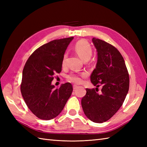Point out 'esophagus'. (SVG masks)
<instances>
[{
    "mask_svg": "<svg viewBox=\"0 0 147 147\" xmlns=\"http://www.w3.org/2000/svg\"><path fill=\"white\" fill-rule=\"evenodd\" d=\"M78 88V85H73V89H74V90H76V89H77Z\"/></svg>",
    "mask_w": 147,
    "mask_h": 147,
    "instance_id": "34e87169",
    "label": "esophagus"
}]
</instances>
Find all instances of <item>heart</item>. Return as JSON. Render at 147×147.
Instances as JSON below:
<instances>
[{
  "instance_id": "b5f03b06",
  "label": "heart",
  "mask_w": 147,
  "mask_h": 147,
  "mask_svg": "<svg viewBox=\"0 0 147 147\" xmlns=\"http://www.w3.org/2000/svg\"><path fill=\"white\" fill-rule=\"evenodd\" d=\"M74 50H75L76 52L78 54L80 57L83 59L84 61H88L90 58L91 57L92 55L93 51L91 45L90 44L89 42L86 40H80L78 41L75 45H74ZM67 57V54L65 53L63 55L62 60V65H65L66 63V59ZM85 74H77L74 73H71L66 76L67 80L69 82L78 83L81 82L82 78L81 77L85 76Z\"/></svg>"
}]
</instances>
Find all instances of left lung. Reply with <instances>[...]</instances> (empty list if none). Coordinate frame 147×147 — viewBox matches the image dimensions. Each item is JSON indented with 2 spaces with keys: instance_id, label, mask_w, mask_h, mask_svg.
<instances>
[{
  "instance_id": "1",
  "label": "left lung",
  "mask_w": 147,
  "mask_h": 147,
  "mask_svg": "<svg viewBox=\"0 0 147 147\" xmlns=\"http://www.w3.org/2000/svg\"><path fill=\"white\" fill-rule=\"evenodd\" d=\"M98 60L90 76L96 88H86L82 99L84 113L90 120L96 123L108 121L123 105L129 90V76L123 56L119 51L104 40L93 38ZM102 86L98 93V87Z\"/></svg>"
}]
</instances>
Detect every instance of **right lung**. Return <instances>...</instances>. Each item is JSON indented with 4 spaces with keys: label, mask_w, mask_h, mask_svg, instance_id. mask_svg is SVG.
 <instances>
[{
    "label": "right lung",
    "mask_w": 147,
    "mask_h": 147,
    "mask_svg": "<svg viewBox=\"0 0 147 147\" xmlns=\"http://www.w3.org/2000/svg\"><path fill=\"white\" fill-rule=\"evenodd\" d=\"M74 37L54 40L42 45L28 59L23 71L21 92L32 113L43 120L61 113L73 92L70 83L54 88L51 85L56 73L62 70V60Z\"/></svg>",
    "instance_id": "add662e5"
}]
</instances>
